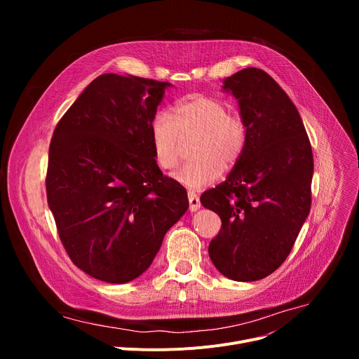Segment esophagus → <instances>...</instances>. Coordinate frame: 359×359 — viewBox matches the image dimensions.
Listing matches in <instances>:
<instances>
[{"mask_svg": "<svg viewBox=\"0 0 359 359\" xmlns=\"http://www.w3.org/2000/svg\"><path fill=\"white\" fill-rule=\"evenodd\" d=\"M187 197H189V210H190V212H197V210L200 209V206H201L197 194L193 193V191H189Z\"/></svg>", "mask_w": 359, "mask_h": 359, "instance_id": "esophagus-1", "label": "esophagus"}]
</instances>
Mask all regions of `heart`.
<instances>
[{"label":"heart","instance_id":"obj_1","mask_svg":"<svg viewBox=\"0 0 359 359\" xmlns=\"http://www.w3.org/2000/svg\"><path fill=\"white\" fill-rule=\"evenodd\" d=\"M200 135L196 161L184 163L173 173V179L190 189L210 186L241 156L245 144V125L229 115L223 102L203 95H191L175 105V118L159 111L150 122V137L158 165L173 169L180 159L182 136Z\"/></svg>","mask_w":359,"mask_h":359}]
</instances>
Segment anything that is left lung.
<instances>
[{"mask_svg": "<svg viewBox=\"0 0 359 359\" xmlns=\"http://www.w3.org/2000/svg\"><path fill=\"white\" fill-rule=\"evenodd\" d=\"M222 88L237 99L245 144L226 180L200 197L222 219L209 255L224 277L257 281L284 263L309 217L313 150L295 105L267 72L241 69Z\"/></svg>", "mask_w": 359, "mask_h": 359, "instance_id": "obj_1", "label": "left lung"}]
</instances>
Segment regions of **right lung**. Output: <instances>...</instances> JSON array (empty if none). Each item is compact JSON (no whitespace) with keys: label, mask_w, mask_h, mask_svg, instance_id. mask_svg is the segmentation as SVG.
Returning <instances> with one entry per match:
<instances>
[{"label":"right lung","mask_w":359,"mask_h":359,"mask_svg":"<svg viewBox=\"0 0 359 359\" xmlns=\"http://www.w3.org/2000/svg\"><path fill=\"white\" fill-rule=\"evenodd\" d=\"M169 82L104 74L58 122L49 144L46 197L72 263L125 284L142 276L189 208L163 176L150 137Z\"/></svg>","instance_id":"1"}]
</instances>
